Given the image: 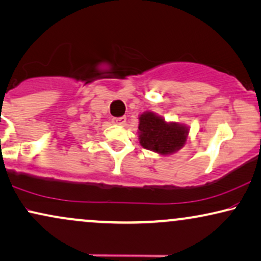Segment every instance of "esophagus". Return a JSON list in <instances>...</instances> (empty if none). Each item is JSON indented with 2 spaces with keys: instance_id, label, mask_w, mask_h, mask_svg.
I'll list each match as a JSON object with an SVG mask.
<instances>
[{
  "instance_id": "esophagus-1",
  "label": "esophagus",
  "mask_w": 261,
  "mask_h": 261,
  "mask_svg": "<svg viewBox=\"0 0 261 261\" xmlns=\"http://www.w3.org/2000/svg\"><path fill=\"white\" fill-rule=\"evenodd\" d=\"M112 123L117 124V125H124L125 123H126V118H125V117L113 118V119H112Z\"/></svg>"
}]
</instances>
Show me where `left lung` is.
Listing matches in <instances>:
<instances>
[{"mask_svg":"<svg viewBox=\"0 0 261 261\" xmlns=\"http://www.w3.org/2000/svg\"><path fill=\"white\" fill-rule=\"evenodd\" d=\"M138 119V138L141 146L146 149L169 155L186 144L189 128L184 124L167 123L153 112H144Z\"/></svg>","mask_w":261,"mask_h":261,"instance_id":"8db88e82","label":"left lung"}]
</instances>
